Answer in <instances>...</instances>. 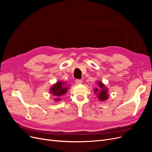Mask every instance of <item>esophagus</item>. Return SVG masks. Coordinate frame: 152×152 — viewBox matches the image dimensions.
Returning <instances> with one entry per match:
<instances>
[{
	"instance_id": "34e87169",
	"label": "esophagus",
	"mask_w": 152,
	"mask_h": 152,
	"mask_svg": "<svg viewBox=\"0 0 152 152\" xmlns=\"http://www.w3.org/2000/svg\"><path fill=\"white\" fill-rule=\"evenodd\" d=\"M75 82L77 84H81L82 83V80H79V79H77L75 80Z\"/></svg>"
}]
</instances>
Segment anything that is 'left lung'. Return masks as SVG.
I'll return each mask as SVG.
<instances>
[{
  "instance_id": "left-lung-1",
  "label": "left lung",
  "mask_w": 152,
  "mask_h": 152,
  "mask_svg": "<svg viewBox=\"0 0 152 152\" xmlns=\"http://www.w3.org/2000/svg\"><path fill=\"white\" fill-rule=\"evenodd\" d=\"M96 82L98 86V88L95 87L94 89V93L97 95L98 98L101 102H105L109 97L108 89L102 82L97 81Z\"/></svg>"
}]
</instances>
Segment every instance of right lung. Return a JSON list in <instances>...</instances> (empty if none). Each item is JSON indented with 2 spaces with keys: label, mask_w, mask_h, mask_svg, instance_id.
Wrapping results in <instances>:
<instances>
[{
  "label": "right lung",
  "mask_w": 152,
  "mask_h": 152,
  "mask_svg": "<svg viewBox=\"0 0 152 152\" xmlns=\"http://www.w3.org/2000/svg\"><path fill=\"white\" fill-rule=\"evenodd\" d=\"M69 86L67 85L66 82L58 81L54 84L49 89V93L54 96V101L56 102H60L61 97L66 94L69 89Z\"/></svg>",
  "instance_id": "obj_1"
}]
</instances>
